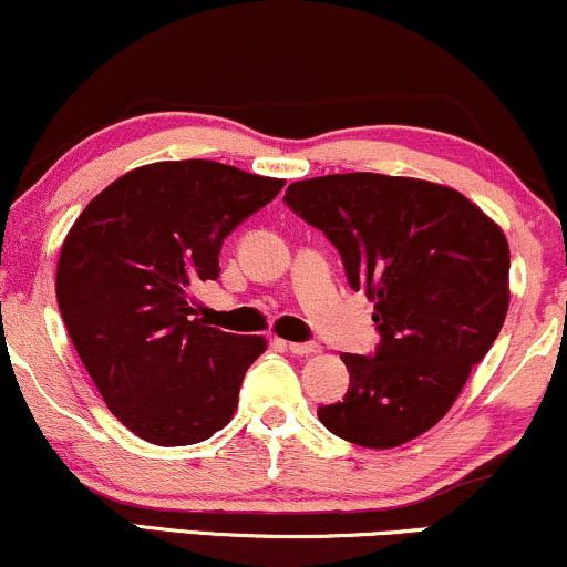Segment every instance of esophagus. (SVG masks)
I'll return each instance as SVG.
<instances>
[{
    "label": "esophagus",
    "mask_w": 567,
    "mask_h": 567,
    "mask_svg": "<svg viewBox=\"0 0 567 567\" xmlns=\"http://www.w3.org/2000/svg\"><path fill=\"white\" fill-rule=\"evenodd\" d=\"M282 346L296 357H311V353H319L317 343H292V340H282Z\"/></svg>",
    "instance_id": "1"
}]
</instances>
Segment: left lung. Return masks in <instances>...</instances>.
I'll return each instance as SVG.
<instances>
[{"mask_svg":"<svg viewBox=\"0 0 567 567\" xmlns=\"http://www.w3.org/2000/svg\"><path fill=\"white\" fill-rule=\"evenodd\" d=\"M285 203L340 250L383 336L374 357H340L349 395L319 409V420L364 449L414 441L452 409L499 336L507 237L462 193L414 176H313L292 182Z\"/></svg>","mask_w":567,"mask_h":567,"instance_id":"8db88e82","label":"left lung"}]
</instances>
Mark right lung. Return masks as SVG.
<instances>
[{"mask_svg": "<svg viewBox=\"0 0 567 567\" xmlns=\"http://www.w3.org/2000/svg\"><path fill=\"white\" fill-rule=\"evenodd\" d=\"M285 179L216 161L132 168L68 229L54 292L81 364L121 425L155 446H189L237 409L261 336L197 317L195 290L218 277L224 237Z\"/></svg>", "mask_w": 567, "mask_h": 567, "instance_id": "obj_1", "label": "right lung"}]
</instances>
